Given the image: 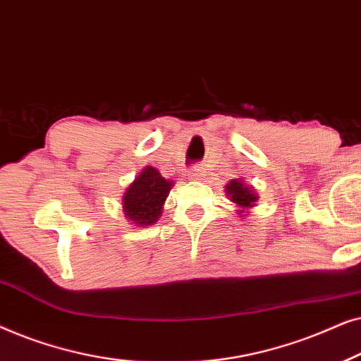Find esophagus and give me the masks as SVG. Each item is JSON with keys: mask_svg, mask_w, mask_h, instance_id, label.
Returning <instances> with one entry per match:
<instances>
[{"mask_svg": "<svg viewBox=\"0 0 361 361\" xmlns=\"http://www.w3.org/2000/svg\"><path fill=\"white\" fill-rule=\"evenodd\" d=\"M202 176H204V169H202L200 166H194L189 171V179H192V180H199Z\"/></svg>", "mask_w": 361, "mask_h": 361, "instance_id": "34e87169", "label": "esophagus"}]
</instances>
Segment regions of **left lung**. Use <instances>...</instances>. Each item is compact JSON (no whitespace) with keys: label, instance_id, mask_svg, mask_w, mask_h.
I'll return each instance as SVG.
<instances>
[{"label":"left lung","instance_id":"1","mask_svg":"<svg viewBox=\"0 0 361 361\" xmlns=\"http://www.w3.org/2000/svg\"><path fill=\"white\" fill-rule=\"evenodd\" d=\"M225 192L226 195L230 197V200L243 210H248L251 207H255V202L258 200V195L255 194L253 189L248 185H245V182L240 179H231L228 184H226Z\"/></svg>","mask_w":361,"mask_h":361}]
</instances>
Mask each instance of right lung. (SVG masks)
I'll return each instance as SVG.
<instances>
[{"instance_id":"1","label":"right lung","mask_w":361,"mask_h":361,"mask_svg":"<svg viewBox=\"0 0 361 361\" xmlns=\"http://www.w3.org/2000/svg\"><path fill=\"white\" fill-rule=\"evenodd\" d=\"M171 187L172 180L162 177L156 167L146 166L123 195V212L126 219L137 226L156 224Z\"/></svg>"}]
</instances>
